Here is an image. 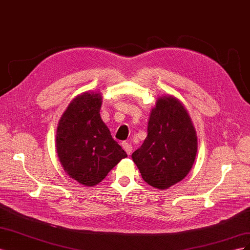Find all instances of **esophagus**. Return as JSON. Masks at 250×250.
Segmentation results:
<instances>
[{"mask_svg":"<svg viewBox=\"0 0 250 250\" xmlns=\"http://www.w3.org/2000/svg\"><path fill=\"white\" fill-rule=\"evenodd\" d=\"M121 145H122V147H123V149L126 151V153L129 155L131 152H132V146L130 145L129 143H127V142H123L122 144H121Z\"/></svg>","mask_w":250,"mask_h":250,"instance_id":"1","label":"esophagus"}]
</instances>
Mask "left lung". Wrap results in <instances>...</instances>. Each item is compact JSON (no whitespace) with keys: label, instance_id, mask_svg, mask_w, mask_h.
Listing matches in <instances>:
<instances>
[{"label":"left lung","instance_id":"left-lung-1","mask_svg":"<svg viewBox=\"0 0 250 250\" xmlns=\"http://www.w3.org/2000/svg\"><path fill=\"white\" fill-rule=\"evenodd\" d=\"M196 152L197 137L186 108L174 97H161L151 111L147 138L131 155L143 179L168 188L188 175Z\"/></svg>","mask_w":250,"mask_h":250}]
</instances>
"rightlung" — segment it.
I'll list each match as a JSON object with an SVG mask.
<instances>
[{"mask_svg": "<svg viewBox=\"0 0 250 250\" xmlns=\"http://www.w3.org/2000/svg\"><path fill=\"white\" fill-rule=\"evenodd\" d=\"M99 94L83 93L59 121L56 149L64 171L83 186H96L127 154L112 139L99 111Z\"/></svg>", "mask_w": 250, "mask_h": 250, "instance_id": "right-lung-1", "label": "right lung"}]
</instances>
